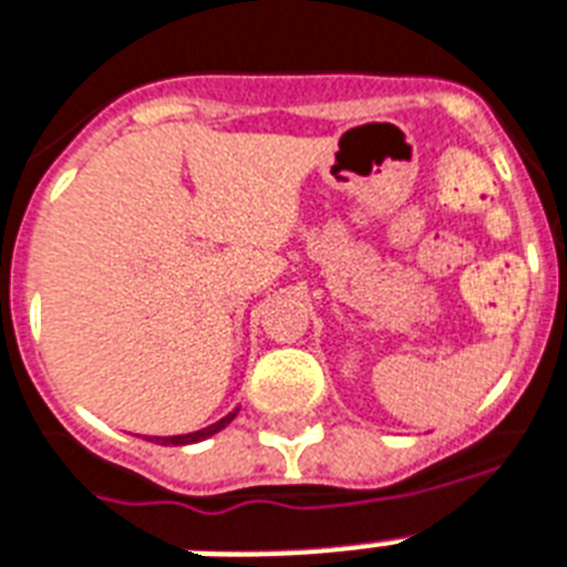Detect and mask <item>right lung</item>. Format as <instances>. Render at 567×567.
Masks as SVG:
<instances>
[{
  "mask_svg": "<svg viewBox=\"0 0 567 567\" xmlns=\"http://www.w3.org/2000/svg\"><path fill=\"white\" fill-rule=\"evenodd\" d=\"M236 413H238V411L227 413V416L218 419L215 425L204 427V431H195V434H183V436H154V443H159V445H188V443H200V440H206V436L218 434L220 427H227L229 422L236 419Z\"/></svg>",
  "mask_w": 567,
  "mask_h": 567,
  "instance_id": "1",
  "label": "right lung"
}]
</instances>
